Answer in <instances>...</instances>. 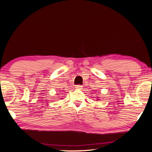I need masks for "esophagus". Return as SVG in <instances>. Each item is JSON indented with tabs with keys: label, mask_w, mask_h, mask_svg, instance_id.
<instances>
[{
	"label": "esophagus",
	"mask_w": 152,
	"mask_h": 152,
	"mask_svg": "<svg viewBox=\"0 0 152 152\" xmlns=\"http://www.w3.org/2000/svg\"><path fill=\"white\" fill-rule=\"evenodd\" d=\"M75 88H77L78 89H82V86H81V85H77L76 87H75Z\"/></svg>",
	"instance_id": "obj_1"
}]
</instances>
